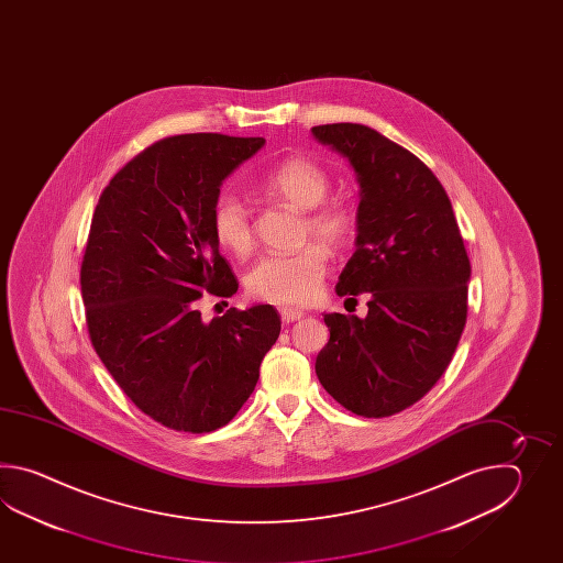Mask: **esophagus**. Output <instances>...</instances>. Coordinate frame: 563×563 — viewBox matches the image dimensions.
I'll list each match as a JSON object with an SVG mask.
<instances>
[{
  "instance_id": "obj_1",
  "label": "esophagus",
  "mask_w": 563,
  "mask_h": 563,
  "mask_svg": "<svg viewBox=\"0 0 563 563\" xmlns=\"http://www.w3.org/2000/svg\"><path fill=\"white\" fill-rule=\"evenodd\" d=\"M279 313H282V320H284V323L298 322V320H301V318L306 316L303 311L296 310V308H282Z\"/></svg>"
}]
</instances>
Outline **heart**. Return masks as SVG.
<instances>
[{"label":"heart","instance_id":"obj_1","mask_svg":"<svg viewBox=\"0 0 563 563\" xmlns=\"http://www.w3.org/2000/svg\"><path fill=\"white\" fill-rule=\"evenodd\" d=\"M255 185L265 195L306 213L301 241H320L330 250L346 243L350 217L338 205L323 203L330 191V179L316 163L291 158L257 177ZM211 228L216 240L228 252L245 255L252 250L250 209L238 192L217 195L211 207ZM322 245L310 243L298 252L264 255L247 274L250 294L274 303H308L318 296L328 269V255Z\"/></svg>","mask_w":563,"mask_h":563}]
</instances>
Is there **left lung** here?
Listing matches in <instances>:
<instances>
[{"mask_svg":"<svg viewBox=\"0 0 563 563\" xmlns=\"http://www.w3.org/2000/svg\"><path fill=\"white\" fill-rule=\"evenodd\" d=\"M311 136L346 158L360 187L356 252L335 294L368 296L366 318L323 313L330 340L316 374L354 415L390 417L451 364L467 322V252L443 185L419 156L364 124H322Z\"/></svg>","mask_w":563,"mask_h":563,"instance_id":"obj_1","label":"left lung"}]
</instances>
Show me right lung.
I'll return each mask as SVG.
<instances>
[{"label":"right lung","mask_w":563,"mask_h":563,"mask_svg":"<svg viewBox=\"0 0 563 563\" xmlns=\"http://www.w3.org/2000/svg\"><path fill=\"white\" fill-rule=\"evenodd\" d=\"M265 139L179 134L114 175L96 205L80 286L96 354L124 395L185 432L228 424L252 396L282 320L255 303L203 322V291L231 298L211 207Z\"/></svg>","instance_id":"add662e5"}]
</instances>
